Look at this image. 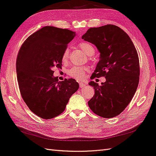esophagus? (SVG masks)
<instances>
[{"mask_svg": "<svg viewBox=\"0 0 156 156\" xmlns=\"http://www.w3.org/2000/svg\"><path fill=\"white\" fill-rule=\"evenodd\" d=\"M85 86V83H79V87H80V88H83V87H84Z\"/></svg>", "mask_w": 156, "mask_h": 156, "instance_id": "1", "label": "esophagus"}]
</instances>
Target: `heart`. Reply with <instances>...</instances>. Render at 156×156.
Here are the masks:
<instances>
[{
	"label": "heart",
	"instance_id": "heart-1",
	"mask_svg": "<svg viewBox=\"0 0 156 156\" xmlns=\"http://www.w3.org/2000/svg\"><path fill=\"white\" fill-rule=\"evenodd\" d=\"M79 48H81L83 52L87 55L91 57L94 54L95 52V49L92 45L87 42H81L79 44ZM69 49L67 48L64 51L63 56H62V60L63 62H67L69 59ZM87 71V68L86 67H81V66H75L72 67L71 69L69 70V75L70 77H73L77 80H81L83 77H84L85 73Z\"/></svg>",
	"mask_w": 156,
	"mask_h": 156
}]
</instances>
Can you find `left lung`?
<instances>
[{"mask_svg": "<svg viewBox=\"0 0 156 156\" xmlns=\"http://www.w3.org/2000/svg\"><path fill=\"white\" fill-rule=\"evenodd\" d=\"M82 39L94 44L100 52L99 62L90 78L106 79L101 85L89 82L94 94L88 102L89 107L102 118L116 116L130 103L137 89L140 76L137 51L128 34L112 24L90 28Z\"/></svg>", "mask_w": 156, "mask_h": 156, "instance_id": "8db88e82", "label": "left lung"}]
</instances>
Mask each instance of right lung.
Here are the masks:
<instances>
[{"label":"right lung","mask_w":156,"mask_h":156,"mask_svg":"<svg viewBox=\"0 0 156 156\" xmlns=\"http://www.w3.org/2000/svg\"><path fill=\"white\" fill-rule=\"evenodd\" d=\"M75 35L69 30L47 26L30 36L19 50L16 73L20 94L30 111L44 119L61 115L79 89L75 79L59 81L53 71L61 69L63 52Z\"/></svg>","instance_id":"obj_1"}]
</instances>
